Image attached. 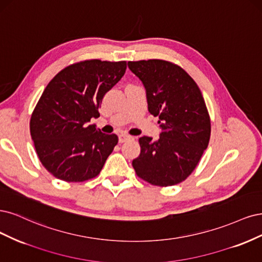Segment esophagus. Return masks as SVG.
<instances>
[{"instance_id": "34e87169", "label": "esophagus", "mask_w": 262, "mask_h": 262, "mask_svg": "<svg viewBox=\"0 0 262 262\" xmlns=\"http://www.w3.org/2000/svg\"><path fill=\"white\" fill-rule=\"evenodd\" d=\"M127 139H129V136H127V135H125V134H121L120 136H119V141H120L121 143L125 142Z\"/></svg>"}]
</instances>
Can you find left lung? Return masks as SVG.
Here are the masks:
<instances>
[{
	"mask_svg": "<svg viewBox=\"0 0 262 262\" xmlns=\"http://www.w3.org/2000/svg\"><path fill=\"white\" fill-rule=\"evenodd\" d=\"M146 89L149 112L158 116L160 137L139 138L136 174L156 186H172L195 170L207 149L211 123L197 83L179 65L163 60L128 62Z\"/></svg>",
	"mask_w": 262,
	"mask_h": 262,
	"instance_id": "8db88e82",
	"label": "left lung"
}]
</instances>
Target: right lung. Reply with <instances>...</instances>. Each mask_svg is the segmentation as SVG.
I'll return each mask as SVG.
<instances>
[{
    "mask_svg": "<svg viewBox=\"0 0 262 262\" xmlns=\"http://www.w3.org/2000/svg\"><path fill=\"white\" fill-rule=\"evenodd\" d=\"M126 62L88 60L65 67L48 83L30 119V135L40 161L56 179H94L119 138L103 134L91 119L104 95L121 80Z\"/></svg>",
    "mask_w": 262,
    "mask_h": 262,
    "instance_id": "add662e5",
    "label": "right lung"
}]
</instances>
